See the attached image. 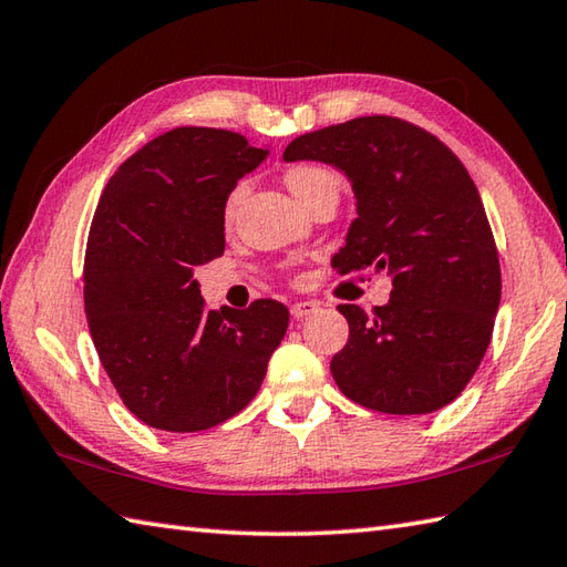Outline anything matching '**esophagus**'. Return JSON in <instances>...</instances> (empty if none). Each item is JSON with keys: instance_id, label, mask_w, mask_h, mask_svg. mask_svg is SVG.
I'll return each instance as SVG.
<instances>
[{"instance_id": "34e87169", "label": "esophagus", "mask_w": 567, "mask_h": 567, "mask_svg": "<svg viewBox=\"0 0 567 567\" xmlns=\"http://www.w3.org/2000/svg\"><path fill=\"white\" fill-rule=\"evenodd\" d=\"M317 309H319L317 302H312V299H305V302H295V305L290 307V312H292L295 319H302V317L315 315Z\"/></svg>"}]
</instances>
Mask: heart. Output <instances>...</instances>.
I'll list each match as a JSON object with an SVG mask.
<instances>
[{
  "instance_id": "b5f03b06",
  "label": "heart",
  "mask_w": 567,
  "mask_h": 567,
  "mask_svg": "<svg viewBox=\"0 0 567 567\" xmlns=\"http://www.w3.org/2000/svg\"><path fill=\"white\" fill-rule=\"evenodd\" d=\"M285 179H287V186L292 188V194L299 198V202H302V198L307 194H312L319 184L331 182V179H334V176H331V172L324 169V166H319V164H295L292 169H287ZM240 194H243L240 188H236V192L228 196L226 208H224L226 220H230L233 214H236L238 202H240Z\"/></svg>"
}]
</instances>
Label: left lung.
<instances>
[{
	"mask_svg": "<svg viewBox=\"0 0 567 567\" xmlns=\"http://www.w3.org/2000/svg\"><path fill=\"white\" fill-rule=\"evenodd\" d=\"M287 162L317 159L349 176L357 218L331 265L388 270L391 302L365 315L339 305L349 341L331 375L339 391L388 415H425L480 369L502 299V268L482 196L445 142L413 122L371 115L307 132Z\"/></svg>",
	"mask_w": 567,
	"mask_h": 567,
	"instance_id": "left-lung-1",
	"label": "left lung"
}]
</instances>
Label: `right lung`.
<instances>
[{
  "label": "right lung",
  "mask_w": 567,
  "mask_h": 567,
  "mask_svg": "<svg viewBox=\"0 0 567 567\" xmlns=\"http://www.w3.org/2000/svg\"><path fill=\"white\" fill-rule=\"evenodd\" d=\"M268 150L176 127L110 176L85 246V317L122 403L144 425L198 432L246 408L290 324L277 299L206 309L198 265L226 250L224 208Z\"/></svg>",
  "instance_id": "add662e5"
}]
</instances>
